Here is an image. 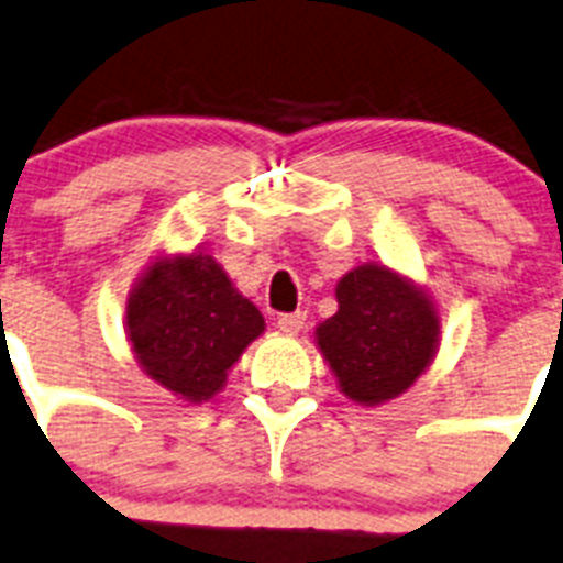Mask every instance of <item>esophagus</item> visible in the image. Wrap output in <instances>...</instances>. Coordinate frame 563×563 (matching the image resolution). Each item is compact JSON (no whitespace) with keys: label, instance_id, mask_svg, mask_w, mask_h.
Wrapping results in <instances>:
<instances>
[{"label":"esophagus","instance_id":"obj_1","mask_svg":"<svg viewBox=\"0 0 563 563\" xmlns=\"http://www.w3.org/2000/svg\"><path fill=\"white\" fill-rule=\"evenodd\" d=\"M303 323H306L303 311H291V314H280V318H277V329L286 334H297L300 329H303Z\"/></svg>","mask_w":563,"mask_h":563}]
</instances>
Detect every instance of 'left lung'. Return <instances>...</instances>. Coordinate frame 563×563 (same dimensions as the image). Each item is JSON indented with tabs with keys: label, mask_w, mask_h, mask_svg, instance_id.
Returning a JSON list of instances; mask_svg holds the SVG:
<instances>
[{
	"label": "left lung",
	"mask_w": 563,
	"mask_h": 563,
	"mask_svg": "<svg viewBox=\"0 0 563 563\" xmlns=\"http://www.w3.org/2000/svg\"><path fill=\"white\" fill-rule=\"evenodd\" d=\"M338 314L318 325V346L354 404L377 406L418 380L438 352V311L427 291L366 263L338 283Z\"/></svg>",
	"instance_id": "8db88e82"
}]
</instances>
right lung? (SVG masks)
<instances>
[{
  "label": "right lung",
  "instance_id": "1",
  "mask_svg": "<svg viewBox=\"0 0 563 563\" xmlns=\"http://www.w3.org/2000/svg\"><path fill=\"white\" fill-rule=\"evenodd\" d=\"M129 340L145 375L200 404L225 386L229 369L266 320L214 257L157 260L129 297Z\"/></svg>",
  "mask_w": 563,
  "mask_h": 563
}]
</instances>
